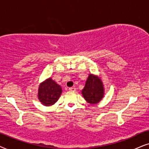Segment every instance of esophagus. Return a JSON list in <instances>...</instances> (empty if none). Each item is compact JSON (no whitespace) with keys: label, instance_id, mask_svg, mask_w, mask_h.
<instances>
[{"label":"esophagus","instance_id":"34e87169","mask_svg":"<svg viewBox=\"0 0 149 149\" xmlns=\"http://www.w3.org/2000/svg\"><path fill=\"white\" fill-rule=\"evenodd\" d=\"M69 91H71V92H75V91H76V88H75V87H70V88H69Z\"/></svg>","mask_w":149,"mask_h":149}]
</instances>
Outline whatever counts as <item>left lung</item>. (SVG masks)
I'll list each match as a JSON object with an SVG mask.
<instances>
[{"instance_id":"left-lung-1","label":"left lung","mask_w":149,"mask_h":149,"mask_svg":"<svg viewBox=\"0 0 149 149\" xmlns=\"http://www.w3.org/2000/svg\"><path fill=\"white\" fill-rule=\"evenodd\" d=\"M82 95L85 100L90 104H96L104 97V87L100 77L89 74Z\"/></svg>"}]
</instances>
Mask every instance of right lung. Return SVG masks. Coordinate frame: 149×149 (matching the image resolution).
Wrapping results in <instances>:
<instances>
[{"instance_id":"right-lung-1","label":"right lung","mask_w":149,"mask_h":149,"mask_svg":"<svg viewBox=\"0 0 149 149\" xmlns=\"http://www.w3.org/2000/svg\"><path fill=\"white\" fill-rule=\"evenodd\" d=\"M62 88L51 78L39 84L38 98L41 104L45 106L54 105L60 97Z\"/></svg>"}]
</instances>
